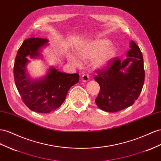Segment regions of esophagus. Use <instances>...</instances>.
<instances>
[{"label": "esophagus", "instance_id": "34e87169", "mask_svg": "<svg viewBox=\"0 0 161 161\" xmlns=\"http://www.w3.org/2000/svg\"><path fill=\"white\" fill-rule=\"evenodd\" d=\"M82 82H87L89 80V76L88 75H83L81 77Z\"/></svg>", "mask_w": 161, "mask_h": 161}]
</instances>
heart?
<instances>
[{
	"mask_svg": "<svg viewBox=\"0 0 161 161\" xmlns=\"http://www.w3.org/2000/svg\"><path fill=\"white\" fill-rule=\"evenodd\" d=\"M76 53L82 60H93V66L97 69L107 67L116 53V47L104 38H97L85 41L76 47ZM67 58L72 65L79 67L81 62L72 53L67 54Z\"/></svg>",
	"mask_w": 161,
	"mask_h": 161,
	"instance_id": "obj_1",
	"label": "heart"
}]
</instances>
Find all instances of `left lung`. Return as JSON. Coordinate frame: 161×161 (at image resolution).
<instances>
[{"instance_id": "left-lung-1", "label": "left lung", "mask_w": 161, "mask_h": 161, "mask_svg": "<svg viewBox=\"0 0 161 161\" xmlns=\"http://www.w3.org/2000/svg\"><path fill=\"white\" fill-rule=\"evenodd\" d=\"M129 47L127 58L123 62L113 59L110 66L97 71L94 78L100 86L95 103L103 111L115 112L131 106L141 93L145 78L144 59L133 41Z\"/></svg>"}]
</instances>
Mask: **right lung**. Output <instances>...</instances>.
Wrapping results in <instances>:
<instances>
[{
    "label": "right lung",
    "mask_w": 161,
    "mask_h": 161,
    "mask_svg": "<svg viewBox=\"0 0 161 161\" xmlns=\"http://www.w3.org/2000/svg\"><path fill=\"white\" fill-rule=\"evenodd\" d=\"M45 38H30L24 41L15 58L14 80L23 102L30 110L49 113L58 109L64 103L68 90L79 80V74H66L51 66L46 75L32 79L27 70L31 59L42 58V49L48 46Z\"/></svg>",
    "instance_id": "right-lung-1"
}]
</instances>
